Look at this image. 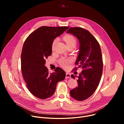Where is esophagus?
Segmentation results:
<instances>
[{
    "label": "esophagus",
    "instance_id": "34e87169",
    "mask_svg": "<svg viewBox=\"0 0 124 124\" xmlns=\"http://www.w3.org/2000/svg\"><path fill=\"white\" fill-rule=\"evenodd\" d=\"M71 78V76H70V74H69V73H66V78Z\"/></svg>",
    "mask_w": 124,
    "mask_h": 124
}]
</instances>
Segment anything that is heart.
<instances>
[{
    "instance_id": "obj_1",
    "label": "heart",
    "mask_w": 124,
    "mask_h": 124,
    "mask_svg": "<svg viewBox=\"0 0 124 124\" xmlns=\"http://www.w3.org/2000/svg\"><path fill=\"white\" fill-rule=\"evenodd\" d=\"M64 40L65 41V42L66 43L67 46H69V45H76L77 43V41L76 39L72 35H67L66 36H65L64 37ZM57 41V39H55L53 41L52 43V49H53L55 45L56 44V43ZM60 64L61 66H62L63 67H66L68 64L70 63V60L66 59V58H62L60 62Z\"/></svg>"
}]
</instances>
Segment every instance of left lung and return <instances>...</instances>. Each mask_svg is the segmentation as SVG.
Here are the masks:
<instances>
[{"label":"left lung","instance_id":"8db88e82","mask_svg":"<svg viewBox=\"0 0 124 124\" xmlns=\"http://www.w3.org/2000/svg\"><path fill=\"white\" fill-rule=\"evenodd\" d=\"M67 33L73 34L78 39L79 50L76 64L82 69L77 77L78 86L70 91V95L78 101L91 96L97 88L102 73L103 62L100 46L88 31L81 27H71ZM76 68L75 69H77ZM75 76L71 77L75 79Z\"/></svg>","mask_w":124,"mask_h":124}]
</instances>
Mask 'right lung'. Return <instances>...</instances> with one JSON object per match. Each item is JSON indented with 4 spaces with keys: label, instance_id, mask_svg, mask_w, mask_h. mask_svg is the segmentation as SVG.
I'll list each match as a JSON object with an SVG mask.
<instances>
[{
    "label": "right lung",
    "instance_id": "right-lung-1",
    "mask_svg": "<svg viewBox=\"0 0 124 124\" xmlns=\"http://www.w3.org/2000/svg\"><path fill=\"white\" fill-rule=\"evenodd\" d=\"M69 28L68 26H42L31 33L25 41L21 54V69L29 91L35 97L46 99L54 93L57 83L66 77L59 67L49 73L45 59L52 54V43Z\"/></svg>",
    "mask_w": 124,
    "mask_h": 124
}]
</instances>
